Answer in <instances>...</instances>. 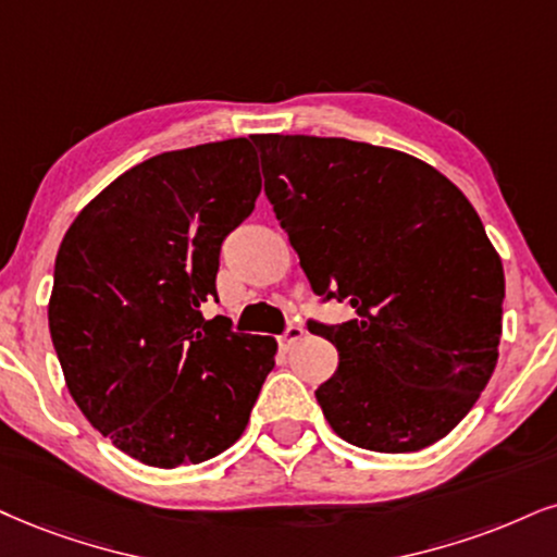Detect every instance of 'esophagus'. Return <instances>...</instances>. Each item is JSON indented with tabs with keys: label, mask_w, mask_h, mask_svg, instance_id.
I'll use <instances>...</instances> for the list:
<instances>
[{
	"label": "esophagus",
	"mask_w": 557,
	"mask_h": 557,
	"mask_svg": "<svg viewBox=\"0 0 557 557\" xmlns=\"http://www.w3.org/2000/svg\"><path fill=\"white\" fill-rule=\"evenodd\" d=\"M301 338H305V327H301V325H289V327H286V331H284V335H281V338H278V343H281V346H284V348H292L294 343L301 341Z\"/></svg>",
	"instance_id": "1"
}]
</instances>
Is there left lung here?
Returning <instances> with one entry per match:
<instances>
[{"label": "left lung", "instance_id": "left-lung-1", "mask_svg": "<svg viewBox=\"0 0 557 557\" xmlns=\"http://www.w3.org/2000/svg\"><path fill=\"white\" fill-rule=\"evenodd\" d=\"M265 196L312 292L348 301L314 389L331 429L400 455L449 434L498 361L504 265L478 211L438 170L351 139L258 134Z\"/></svg>", "mask_w": 557, "mask_h": 557}]
</instances>
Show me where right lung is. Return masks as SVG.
<instances>
[{"mask_svg": "<svg viewBox=\"0 0 557 557\" xmlns=\"http://www.w3.org/2000/svg\"><path fill=\"white\" fill-rule=\"evenodd\" d=\"M258 194L250 139L198 144L115 177L61 239L48 327L69 395L149 468L222 455L276 363L271 335L201 314L224 237Z\"/></svg>", "mask_w": 557, "mask_h": 557, "instance_id": "1", "label": "right lung"}]
</instances>
